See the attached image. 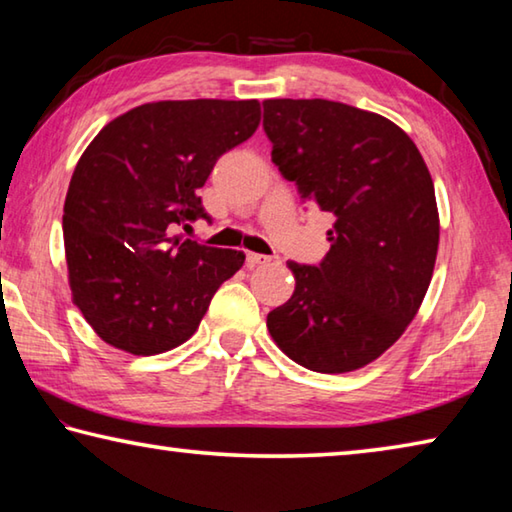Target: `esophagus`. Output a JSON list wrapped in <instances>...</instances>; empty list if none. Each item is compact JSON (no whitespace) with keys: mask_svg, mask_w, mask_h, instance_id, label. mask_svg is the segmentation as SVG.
<instances>
[{"mask_svg":"<svg viewBox=\"0 0 512 512\" xmlns=\"http://www.w3.org/2000/svg\"><path fill=\"white\" fill-rule=\"evenodd\" d=\"M246 262H248V266H262V264L271 262V257L259 255V253H246Z\"/></svg>","mask_w":512,"mask_h":512,"instance_id":"esophagus-1","label":"esophagus"}]
</instances>
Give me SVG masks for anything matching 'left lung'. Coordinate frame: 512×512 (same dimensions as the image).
<instances>
[{"instance_id": "left-lung-1", "label": "left lung", "mask_w": 512, "mask_h": 512, "mask_svg": "<svg viewBox=\"0 0 512 512\" xmlns=\"http://www.w3.org/2000/svg\"><path fill=\"white\" fill-rule=\"evenodd\" d=\"M271 158L300 196L334 214L318 266L289 262L296 291L266 327L289 359L352 372L381 357L418 314L438 255L431 173L391 119L327 99H266Z\"/></svg>"}]
</instances>
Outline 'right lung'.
Listing matches in <instances>:
<instances>
[{
  "instance_id": "1",
  "label": "right lung",
  "mask_w": 512,
  "mask_h": 512,
  "mask_svg": "<svg viewBox=\"0 0 512 512\" xmlns=\"http://www.w3.org/2000/svg\"><path fill=\"white\" fill-rule=\"evenodd\" d=\"M257 99L155 101L112 119L83 151L63 214L74 305L112 348L160 354L192 336L246 255L196 244L198 189L257 131Z\"/></svg>"
}]
</instances>
